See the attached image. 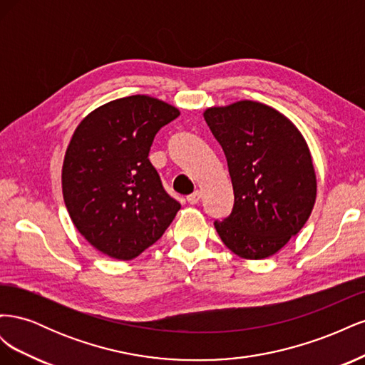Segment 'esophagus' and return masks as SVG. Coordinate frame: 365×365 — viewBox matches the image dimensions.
I'll use <instances>...</instances> for the list:
<instances>
[{"mask_svg": "<svg viewBox=\"0 0 365 365\" xmlns=\"http://www.w3.org/2000/svg\"><path fill=\"white\" fill-rule=\"evenodd\" d=\"M200 200H201V192H200V190H196V192H193L192 195L187 196V202L192 204V205L200 202Z\"/></svg>", "mask_w": 365, "mask_h": 365, "instance_id": "esophagus-1", "label": "esophagus"}]
</instances>
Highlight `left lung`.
<instances>
[{"mask_svg": "<svg viewBox=\"0 0 365 365\" xmlns=\"http://www.w3.org/2000/svg\"><path fill=\"white\" fill-rule=\"evenodd\" d=\"M204 118L222 148L235 205L215 228L247 260L267 259L303 228L317 197L311 150L292 121L268 105L212 106Z\"/></svg>", "mask_w": 365, "mask_h": 365, "instance_id": "1", "label": "left lung"}]
</instances>
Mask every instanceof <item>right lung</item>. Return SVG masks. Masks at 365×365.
I'll list each match as a JSON object with an SVG mask.
<instances>
[{
	"label": "right lung",
	"instance_id": "1",
	"mask_svg": "<svg viewBox=\"0 0 365 365\" xmlns=\"http://www.w3.org/2000/svg\"><path fill=\"white\" fill-rule=\"evenodd\" d=\"M178 115L137 94L96 108L76 128L62 165L63 201L77 231L106 256H140L181 208L148 158L157 132Z\"/></svg>",
	"mask_w": 365,
	"mask_h": 365
}]
</instances>
